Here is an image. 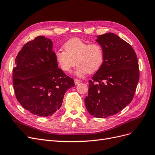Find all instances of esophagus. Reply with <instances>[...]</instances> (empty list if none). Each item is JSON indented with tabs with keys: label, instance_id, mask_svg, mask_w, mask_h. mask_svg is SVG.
<instances>
[{
	"label": "esophagus",
	"instance_id": "1",
	"mask_svg": "<svg viewBox=\"0 0 155 155\" xmlns=\"http://www.w3.org/2000/svg\"><path fill=\"white\" fill-rule=\"evenodd\" d=\"M74 84H75V85H77V84H78L79 83L81 82V81H80V80H78V79H74Z\"/></svg>",
	"mask_w": 155,
	"mask_h": 155
}]
</instances>
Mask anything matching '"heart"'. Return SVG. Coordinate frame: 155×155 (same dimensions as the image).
I'll list each match as a JSON object with an SVG mask.
<instances>
[{
	"label": "heart",
	"mask_w": 155,
	"mask_h": 155,
	"mask_svg": "<svg viewBox=\"0 0 155 155\" xmlns=\"http://www.w3.org/2000/svg\"><path fill=\"white\" fill-rule=\"evenodd\" d=\"M63 47L65 51L57 50L55 58L61 70L65 72L70 71L77 63L76 75L82 77L87 73L97 72L104 64V50L100 44H89L74 38L67 41Z\"/></svg>",
	"instance_id": "heart-1"
}]
</instances>
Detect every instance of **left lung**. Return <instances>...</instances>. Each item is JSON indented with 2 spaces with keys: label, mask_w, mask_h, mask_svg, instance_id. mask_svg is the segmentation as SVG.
<instances>
[{
  "label": "left lung",
  "mask_w": 155,
  "mask_h": 155,
  "mask_svg": "<svg viewBox=\"0 0 155 155\" xmlns=\"http://www.w3.org/2000/svg\"><path fill=\"white\" fill-rule=\"evenodd\" d=\"M104 48V64L89 81L85 104L95 117L113 116L133 100L139 80V63L131 46L111 32L98 36Z\"/></svg>",
  "instance_id": "1"
}]
</instances>
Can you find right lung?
<instances>
[{
    "label": "right lung",
    "mask_w": 155,
    "mask_h": 155,
    "mask_svg": "<svg viewBox=\"0 0 155 155\" xmlns=\"http://www.w3.org/2000/svg\"><path fill=\"white\" fill-rule=\"evenodd\" d=\"M13 84L17 100L38 116H51L62 105L66 91L74 85L55 58L53 43L43 36L24 45L15 59Z\"/></svg>",
    "instance_id": "obj_1"
}]
</instances>
